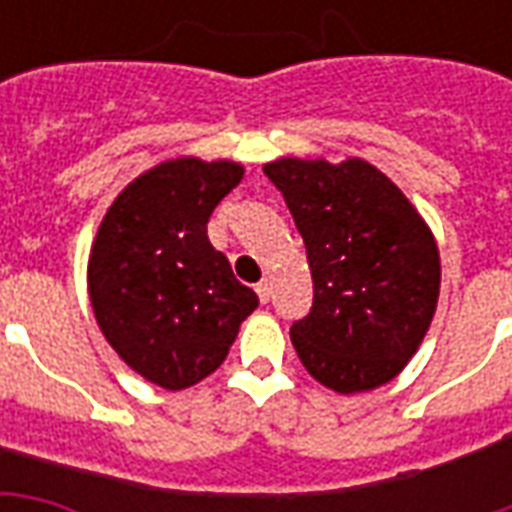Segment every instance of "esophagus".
Returning <instances> with one entry per match:
<instances>
[{"mask_svg":"<svg viewBox=\"0 0 512 512\" xmlns=\"http://www.w3.org/2000/svg\"><path fill=\"white\" fill-rule=\"evenodd\" d=\"M257 299L263 301V304H268V299H271V282H268V279H263V282H257Z\"/></svg>","mask_w":512,"mask_h":512,"instance_id":"obj_1","label":"esophagus"}]
</instances>
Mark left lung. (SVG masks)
<instances>
[{"label": "left lung", "instance_id": "1", "mask_svg": "<svg viewBox=\"0 0 512 512\" xmlns=\"http://www.w3.org/2000/svg\"><path fill=\"white\" fill-rule=\"evenodd\" d=\"M299 227L312 307L290 340L340 395L392 381L417 354L439 301V249L414 205L362 158H279L263 167Z\"/></svg>", "mask_w": 512, "mask_h": 512}]
</instances>
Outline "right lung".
Listing matches in <instances>:
<instances>
[{"label": "right lung", "instance_id": "1", "mask_svg": "<svg viewBox=\"0 0 512 512\" xmlns=\"http://www.w3.org/2000/svg\"><path fill=\"white\" fill-rule=\"evenodd\" d=\"M241 178L235 161H164L128 183L98 227L87 268L98 326L161 389L211 376L257 307L208 241L213 208Z\"/></svg>", "mask_w": 512, "mask_h": 512}]
</instances>
